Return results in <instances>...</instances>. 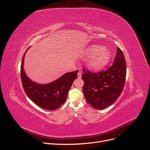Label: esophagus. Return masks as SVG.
I'll return each mask as SVG.
<instances>
[{"label":"esophagus","mask_w":150,"mask_h":150,"mask_svg":"<svg viewBox=\"0 0 150 150\" xmlns=\"http://www.w3.org/2000/svg\"><path fill=\"white\" fill-rule=\"evenodd\" d=\"M77 76H78V78H81V77H82V74H81V72H79L78 73H77Z\"/></svg>","instance_id":"34e87169"}]
</instances>
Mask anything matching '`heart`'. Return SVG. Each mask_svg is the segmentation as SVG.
<instances>
[{"label": "heart", "instance_id": "obj_1", "mask_svg": "<svg viewBox=\"0 0 150 150\" xmlns=\"http://www.w3.org/2000/svg\"><path fill=\"white\" fill-rule=\"evenodd\" d=\"M81 57L88 58L86 65L90 69L99 70L106 67L110 60V51L103 47L98 45H91L85 49Z\"/></svg>", "mask_w": 150, "mask_h": 150}]
</instances>
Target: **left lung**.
<instances>
[{
  "instance_id": "obj_1",
  "label": "left lung",
  "mask_w": 150,
  "mask_h": 150,
  "mask_svg": "<svg viewBox=\"0 0 150 150\" xmlns=\"http://www.w3.org/2000/svg\"><path fill=\"white\" fill-rule=\"evenodd\" d=\"M82 88L86 102L97 110L110 106L121 94L125 82L126 62L122 50L117 47L112 65L106 71L92 73L83 69Z\"/></svg>"
}]
</instances>
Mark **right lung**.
<instances>
[{"mask_svg":"<svg viewBox=\"0 0 150 150\" xmlns=\"http://www.w3.org/2000/svg\"><path fill=\"white\" fill-rule=\"evenodd\" d=\"M28 49L23 54L21 68V80L24 91L28 98L39 107L47 110H56L66 101L68 91L77 77L78 70L67 73L51 83H38L26 76L23 69L24 57Z\"/></svg>","mask_w":150,"mask_h":150,"instance_id":"obj_1","label":"right lung"}]
</instances>
